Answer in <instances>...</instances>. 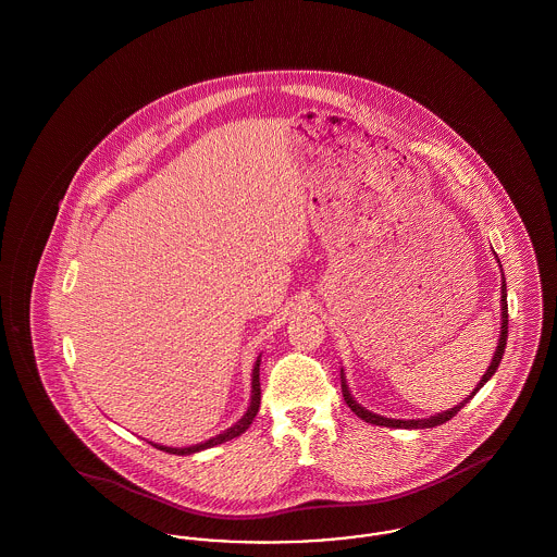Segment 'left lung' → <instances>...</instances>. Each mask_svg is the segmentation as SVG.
I'll list each match as a JSON object with an SVG mask.
<instances>
[{
  "label": "left lung",
  "instance_id": "1",
  "mask_svg": "<svg viewBox=\"0 0 557 557\" xmlns=\"http://www.w3.org/2000/svg\"><path fill=\"white\" fill-rule=\"evenodd\" d=\"M507 286H505V277H504V286H502V311H504V318H502V338H499V346H497V350H495V357H493V361H491V366H488V370L486 373L482 375V380L478 382L476 388H474V393L470 395V397L466 398L463 403H459L457 407H453L449 411H445V413H438V416H434V418H428V420H391V418H382V416H375V413H371L368 409H363L355 398L350 397V393H348V386H346L345 375L341 373V382H343V397H345L346 405L361 418V420H366V422H370V424L375 425H386V428H434V425L445 424V422H449L453 416H457V411L466 405V403H470L474 395H476L478 391L484 386V382H488V377L497 371L499 368V363H502V359H504V350L505 345H507V290H505Z\"/></svg>",
  "mask_w": 557,
  "mask_h": 557
}]
</instances>
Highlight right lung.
<instances>
[{
    "instance_id": "1",
    "label": "right lung",
    "mask_w": 557,
    "mask_h": 557,
    "mask_svg": "<svg viewBox=\"0 0 557 557\" xmlns=\"http://www.w3.org/2000/svg\"><path fill=\"white\" fill-rule=\"evenodd\" d=\"M259 366H261V359H257V366H255V370H252V400H250V407H248V411L244 413V418L239 420L238 424L232 425L230 430H225L223 434L214 436V438L207 441V443H202V445H194V447H186V449H171V447H162V445H154V447H157V449L164 450V453H173V455H189V453L209 449V447L221 445V443H225V441H232V438L239 436L242 432H246V430H248V425L252 424L255 416L259 413V407H261V382H259Z\"/></svg>"
}]
</instances>
